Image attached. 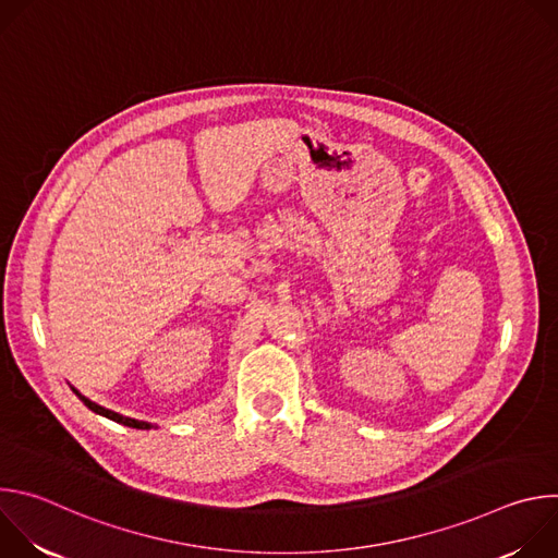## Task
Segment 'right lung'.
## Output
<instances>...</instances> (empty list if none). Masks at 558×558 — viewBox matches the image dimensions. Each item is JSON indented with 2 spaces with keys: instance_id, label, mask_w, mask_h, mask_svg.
I'll use <instances>...</instances> for the list:
<instances>
[{
  "instance_id": "add662e5",
  "label": "right lung",
  "mask_w": 558,
  "mask_h": 558,
  "mask_svg": "<svg viewBox=\"0 0 558 558\" xmlns=\"http://www.w3.org/2000/svg\"><path fill=\"white\" fill-rule=\"evenodd\" d=\"M72 390H74V388H72ZM74 392H76V390H74ZM76 395H78V392H76ZM78 400H82L90 411H95V413H99V415H104V417H108V420H112V422H117V424H123V426H130V428H141V430L151 428V424L138 422V420H130V417H123V415H119V413H112V411H108V409H104V407L90 402L88 397H84V395H78Z\"/></svg>"
}]
</instances>
